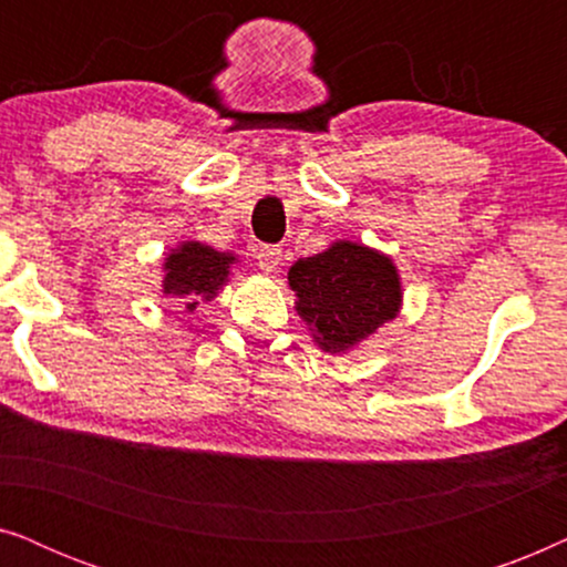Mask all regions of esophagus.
<instances>
[{"mask_svg": "<svg viewBox=\"0 0 567 567\" xmlns=\"http://www.w3.org/2000/svg\"><path fill=\"white\" fill-rule=\"evenodd\" d=\"M255 258H258V266L260 270H266V274H270V270L278 268V262H281V250L278 247H258V252H255Z\"/></svg>", "mask_w": 567, "mask_h": 567, "instance_id": "obj_1", "label": "esophagus"}]
</instances>
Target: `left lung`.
I'll return each instance as SVG.
<instances>
[{
    "label": "left lung",
    "mask_w": 567,
    "mask_h": 567,
    "mask_svg": "<svg viewBox=\"0 0 567 567\" xmlns=\"http://www.w3.org/2000/svg\"><path fill=\"white\" fill-rule=\"evenodd\" d=\"M297 312L324 353H351L402 309V278L390 255L336 239L289 268Z\"/></svg>",
    "instance_id": "1"
}]
</instances>
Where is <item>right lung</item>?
<instances>
[{
	"mask_svg": "<svg viewBox=\"0 0 567 567\" xmlns=\"http://www.w3.org/2000/svg\"><path fill=\"white\" fill-rule=\"evenodd\" d=\"M235 262H239L235 252H221L198 239H185L162 260V293L181 299V305L193 312L198 301L216 299L231 278Z\"/></svg>",
	"mask_w": 567,
	"mask_h": 567,
	"instance_id": "right-lung-1",
	"label": "right lung"
}]
</instances>
